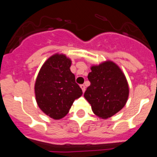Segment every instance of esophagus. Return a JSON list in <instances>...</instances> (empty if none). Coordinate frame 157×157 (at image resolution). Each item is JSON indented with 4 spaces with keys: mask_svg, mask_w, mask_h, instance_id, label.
I'll use <instances>...</instances> for the list:
<instances>
[{
    "mask_svg": "<svg viewBox=\"0 0 157 157\" xmlns=\"http://www.w3.org/2000/svg\"><path fill=\"white\" fill-rule=\"evenodd\" d=\"M80 87H81V89H82V92L84 93L85 92V90H86V86H85V85H80Z\"/></svg>",
    "mask_w": 157,
    "mask_h": 157,
    "instance_id": "1",
    "label": "esophagus"
}]
</instances>
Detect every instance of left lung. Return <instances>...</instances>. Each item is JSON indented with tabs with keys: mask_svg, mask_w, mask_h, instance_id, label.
<instances>
[{
	"mask_svg": "<svg viewBox=\"0 0 157 157\" xmlns=\"http://www.w3.org/2000/svg\"><path fill=\"white\" fill-rule=\"evenodd\" d=\"M88 75L90 86L84 97L92 111L101 119H108L125 106L129 97V86L120 67L111 60L93 65Z\"/></svg>",
	"mask_w": 157,
	"mask_h": 157,
	"instance_id": "8db88e82",
	"label": "left lung"
}]
</instances>
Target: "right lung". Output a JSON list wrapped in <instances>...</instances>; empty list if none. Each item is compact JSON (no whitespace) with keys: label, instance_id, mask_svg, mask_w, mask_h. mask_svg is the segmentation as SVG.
Here are the masks:
<instances>
[{"label":"right lung","instance_id":"obj_1","mask_svg":"<svg viewBox=\"0 0 157 157\" xmlns=\"http://www.w3.org/2000/svg\"><path fill=\"white\" fill-rule=\"evenodd\" d=\"M71 60L56 53L43 63L36 78L34 93L37 104L45 115L60 120L70 110L75 100L82 94L71 71Z\"/></svg>","mask_w":157,"mask_h":157}]
</instances>
